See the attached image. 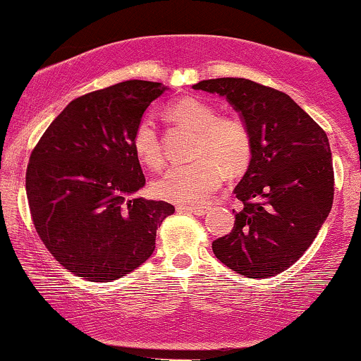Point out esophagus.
<instances>
[{
	"label": "esophagus",
	"mask_w": 361,
	"mask_h": 361,
	"mask_svg": "<svg viewBox=\"0 0 361 361\" xmlns=\"http://www.w3.org/2000/svg\"><path fill=\"white\" fill-rule=\"evenodd\" d=\"M180 212H189V214L194 216H204L207 212V207L204 206H179L177 207Z\"/></svg>",
	"instance_id": "obj_1"
}]
</instances>
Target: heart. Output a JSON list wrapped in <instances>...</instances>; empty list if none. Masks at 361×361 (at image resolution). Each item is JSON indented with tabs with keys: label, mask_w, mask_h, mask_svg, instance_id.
<instances>
[{
	"label": "heart",
	"mask_w": 361,
	"mask_h": 361,
	"mask_svg": "<svg viewBox=\"0 0 361 361\" xmlns=\"http://www.w3.org/2000/svg\"><path fill=\"white\" fill-rule=\"evenodd\" d=\"M166 115L179 126L197 132L194 162L171 166L152 180V192L159 199L177 204L206 202L226 176L246 169L251 159V135L235 117H217L214 106L195 97H182L166 106ZM135 157L147 167L162 164V147L155 123L142 118L132 133Z\"/></svg>",
	"instance_id": "1"
}]
</instances>
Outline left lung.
Listing matches in <instances>:
<instances>
[{"label":"left lung","instance_id":"8db88e82","mask_svg":"<svg viewBox=\"0 0 361 361\" xmlns=\"http://www.w3.org/2000/svg\"><path fill=\"white\" fill-rule=\"evenodd\" d=\"M192 88L226 97L251 135V162L234 189L243 209L212 251L246 278L283 273L305 255L331 211L335 173L326 133L291 97L252 80L212 78Z\"/></svg>","mask_w":361,"mask_h":361}]
</instances>
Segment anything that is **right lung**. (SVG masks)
<instances>
[{"instance_id":"add662e5","label":"right lung","mask_w":361,"mask_h":361,"mask_svg":"<svg viewBox=\"0 0 361 361\" xmlns=\"http://www.w3.org/2000/svg\"><path fill=\"white\" fill-rule=\"evenodd\" d=\"M166 90L128 80L78 97L50 123L26 169L35 229L50 255L88 281L122 278L149 259L172 204L147 201L132 133Z\"/></svg>"}]
</instances>
